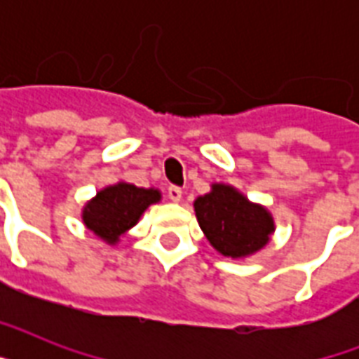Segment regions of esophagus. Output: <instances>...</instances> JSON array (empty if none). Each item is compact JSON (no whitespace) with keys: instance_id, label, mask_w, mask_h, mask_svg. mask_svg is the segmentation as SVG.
<instances>
[{"instance_id":"obj_1","label":"esophagus","mask_w":359,"mask_h":359,"mask_svg":"<svg viewBox=\"0 0 359 359\" xmlns=\"http://www.w3.org/2000/svg\"><path fill=\"white\" fill-rule=\"evenodd\" d=\"M168 197L173 203H179L182 199V190H180L179 186H169L168 188Z\"/></svg>"}]
</instances>
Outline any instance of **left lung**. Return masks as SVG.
I'll list each match as a JSON object with an SVG mask.
<instances>
[{
    "label": "left lung",
    "instance_id": "8db88e82",
    "mask_svg": "<svg viewBox=\"0 0 359 359\" xmlns=\"http://www.w3.org/2000/svg\"><path fill=\"white\" fill-rule=\"evenodd\" d=\"M197 222L214 250L231 259L261 251L276 231L272 214L251 203L236 188L214 182L210 191L194 201Z\"/></svg>",
    "mask_w": 359,
    "mask_h": 359
}]
</instances>
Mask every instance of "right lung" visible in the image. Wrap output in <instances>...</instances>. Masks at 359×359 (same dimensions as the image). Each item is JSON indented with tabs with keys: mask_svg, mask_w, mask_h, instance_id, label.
Masks as SVG:
<instances>
[{
	"mask_svg": "<svg viewBox=\"0 0 359 359\" xmlns=\"http://www.w3.org/2000/svg\"><path fill=\"white\" fill-rule=\"evenodd\" d=\"M162 194L156 188H137L128 182L106 186L81 210V219L106 244L114 245L126 235L147 208L160 203Z\"/></svg>",
	"mask_w": 359,
	"mask_h": 359,
	"instance_id": "right-lung-1",
	"label": "right lung"
}]
</instances>
